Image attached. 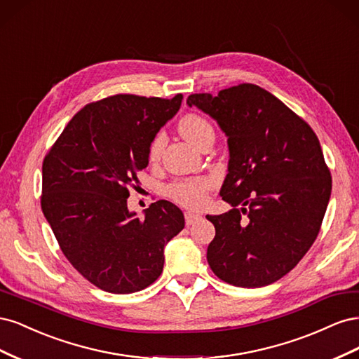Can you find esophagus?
Masks as SVG:
<instances>
[{"instance_id": "1", "label": "esophagus", "mask_w": 359, "mask_h": 359, "mask_svg": "<svg viewBox=\"0 0 359 359\" xmlns=\"http://www.w3.org/2000/svg\"><path fill=\"white\" fill-rule=\"evenodd\" d=\"M184 219H186V224L190 226V224H193L194 222L201 219V214L193 212V211H186V212H184Z\"/></svg>"}]
</instances>
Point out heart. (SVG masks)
Returning <instances> with one entry per match:
<instances>
[{"mask_svg": "<svg viewBox=\"0 0 359 359\" xmlns=\"http://www.w3.org/2000/svg\"><path fill=\"white\" fill-rule=\"evenodd\" d=\"M178 130L181 136L194 147H198L206 135L214 133L212 126L203 116L196 114L184 115L178 123ZM163 147H165V136L160 133L153 139L149 147L151 161H157L160 158ZM211 187L212 180H186L172 184L168 191L169 196L175 202L190 206V208H199L206 202V194Z\"/></svg>", "mask_w": 359, "mask_h": 359, "instance_id": "obj_1", "label": "heart"}]
</instances>
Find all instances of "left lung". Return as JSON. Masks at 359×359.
Returning <instances> with one entry per match:
<instances>
[{
    "instance_id": "left-lung-1",
    "label": "left lung",
    "mask_w": 359,
    "mask_h": 359,
    "mask_svg": "<svg viewBox=\"0 0 359 359\" xmlns=\"http://www.w3.org/2000/svg\"><path fill=\"white\" fill-rule=\"evenodd\" d=\"M187 104L215 119L229 147L220 196L233 208L206 215L215 227L206 252L212 273L240 287L274 283L309 252L327 211L332 181L319 139L253 83L191 94Z\"/></svg>"
}]
</instances>
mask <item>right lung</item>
I'll return each instance as SVG.
<instances>
[{
    "label": "right lung",
    "instance_id": "1",
    "mask_svg": "<svg viewBox=\"0 0 359 359\" xmlns=\"http://www.w3.org/2000/svg\"><path fill=\"white\" fill-rule=\"evenodd\" d=\"M181 102L182 94H116L86 104L43 160V214L69 262L106 292L154 283L165 245L184 229L182 211L169 201L151 203L144 219L127 208L151 142Z\"/></svg>",
    "mask_w": 359,
    "mask_h": 359
}]
</instances>
